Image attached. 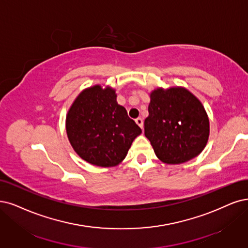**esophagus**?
I'll list each match as a JSON object with an SVG mask.
<instances>
[{
    "instance_id": "obj_1",
    "label": "esophagus",
    "mask_w": 248,
    "mask_h": 248,
    "mask_svg": "<svg viewBox=\"0 0 248 248\" xmlns=\"http://www.w3.org/2000/svg\"><path fill=\"white\" fill-rule=\"evenodd\" d=\"M136 123H137V124H138L141 129H143V126H144V122H143V118H141V117H138L136 119Z\"/></svg>"
}]
</instances>
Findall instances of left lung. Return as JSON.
Wrapping results in <instances>:
<instances>
[{
    "label": "left lung",
    "mask_w": 248,
    "mask_h": 248,
    "mask_svg": "<svg viewBox=\"0 0 248 248\" xmlns=\"http://www.w3.org/2000/svg\"><path fill=\"white\" fill-rule=\"evenodd\" d=\"M145 136L164 163L186 162L202 151L208 140L209 122L200 101L184 88L154 90Z\"/></svg>",
    "instance_id": "obj_1"
}]
</instances>
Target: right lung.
Here are the masks:
<instances>
[{"instance_id": "add662e5", "label": "right lung", "mask_w": 248, "mask_h": 248, "mask_svg": "<svg viewBox=\"0 0 248 248\" xmlns=\"http://www.w3.org/2000/svg\"><path fill=\"white\" fill-rule=\"evenodd\" d=\"M68 140L79 156L98 167H114L142 131L116 102L115 91L100 86L78 96L66 116Z\"/></svg>"}]
</instances>
